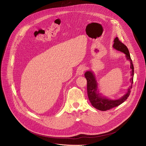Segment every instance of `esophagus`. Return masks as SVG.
I'll use <instances>...</instances> for the list:
<instances>
[{
	"label": "esophagus",
	"mask_w": 146,
	"mask_h": 146,
	"mask_svg": "<svg viewBox=\"0 0 146 146\" xmlns=\"http://www.w3.org/2000/svg\"><path fill=\"white\" fill-rule=\"evenodd\" d=\"M86 70V68L84 66H80L79 67V68H78V71H77V73L78 75H82L85 71Z\"/></svg>",
	"instance_id": "1"
}]
</instances>
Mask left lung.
<instances>
[{
	"mask_svg": "<svg viewBox=\"0 0 146 146\" xmlns=\"http://www.w3.org/2000/svg\"><path fill=\"white\" fill-rule=\"evenodd\" d=\"M113 47L118 51H120L124 52L126 58L130 61V68L131 69V79L130 82L131 84L133 83V77H134V66L133 61L130 57L129 52L127 46L125 45L121 41H120L118 37H116L114 39ZM85 76L87 80V90L88 95L89 101L94 108L100 111H107L112 109L114 107H117L118 105L123 103L128 98L130 92H131V89L132 88V85L130 86L127 89V93L119 99L117 100H112L111 99H108L104 96H102L99 92L98 82L95 78V76L91 71H88L85 73Z\"/></svg>",
	"mask_w": 146,
	"mask_h": 146,
	"instance_id": "1",
	"label": "left lung"
}]
</instances>
